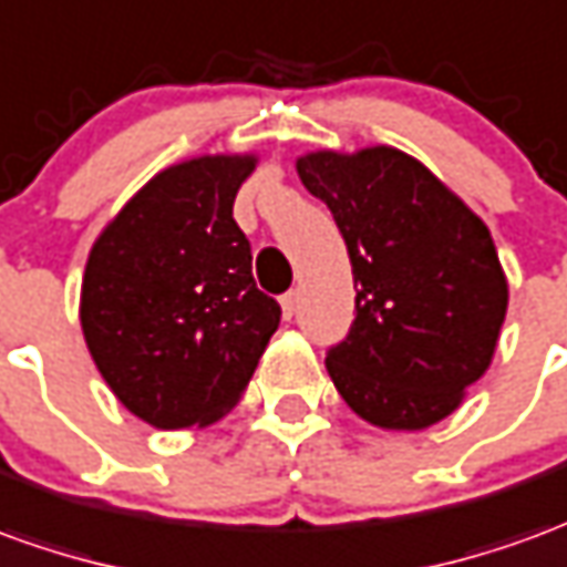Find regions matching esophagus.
I'll return each mask as SVG.
<instances>
[{
	"mask_svg": "<svg viewBox=\"0 0 567 567\" xmlns=\"http://www.w3.org/2000/svg\"><path fill=\"white\" fill-rule=\"evenodd\" d=\"M297 300H300V295L297 291H288V295L279 297V303H282V312H285V319H291L297 312Z\"/></svg>",
	"mask_w": 567,
	"mask_h": 567,
	"instance_id": "34e87169",
	"label": "esophagus"
}]
</instances>
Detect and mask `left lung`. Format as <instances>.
I'll return each mask as SVG.
<instances>
[{"label":"left lung","instance_id":"left-lung-1","mask_svg":"<svg viewBox=\"0 0 567 567\" xmlns=\"http://www.w3.org/2000/svg\"><path fill=\"white\" fill-rule=\"evenodd\" d=\"M297 174L347 243L355 319L324 368L380 430H426L488 371L509 288L488 227L395 146L316 150Z\"/></svg>","mask_w":567,"mask_h":567}]
</instances>
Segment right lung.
<instances>
[{
	"label": "right lung",
	"mask_w": 567,
	"mask_h": 567,
	"mask_svg": "<svg viewBox=\"0 0 567 567\" xmlns=\"http://www.w3.org/2000/svg\"><path fill=\"white\" fill-rule=\"evenodd\" d=\"M257 156H196L159 172L91 245L79 322L122 405L156 430L220 421L279 328L257 291L233 202Z\"/></svg>",
	"instance_id": "obj_1"
}]
</instances>
